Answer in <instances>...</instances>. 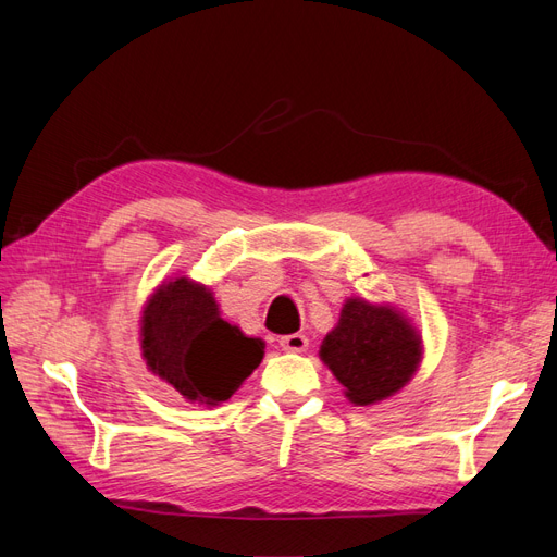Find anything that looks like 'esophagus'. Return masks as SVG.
<instances>
[{
  "label": "esophagus",
  "mask_w": 557,
  "mask_h": 557,
  "mask_svg": "<svg viewBox=\"0 0 557 557\" xmlns=\"http://www.w3.org/2000/svg\"><path fill=\"white\" fill-rule=\"evenodd\" d=\"M281 348L288 352H305L309 348V339L305 334H285L281 336Z\"/></svg>",
  "instance_id": "1"
}]
</instances>
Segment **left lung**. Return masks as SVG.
I'll use <instances>...</instances> for the list:
<instances>
[{
    "label": "left lung",
    "mask_w": 557,
    "mask_h": 557,
    "mask_svg": "<svg viewBox=\"0 0 557 557\" xmlns=\"http://www.w3.org/2000/svg\"><path fill=\"white\" fill-rule=\"evenodd\" d=\"M320 358L346 387V397L367 407L391 397L411 379L420 360V339L395 309L348 299L339 325L320 346Z\"/></svg>",
    "instance_id": "obj_1"
}]
</instances>
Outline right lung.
<instances>
[{"label": "right lung", "mask_w": 557, "mask_h": 557, "mask_svg": "<svg viewBox=\"0 0 557 557\" xmlns=\"http://www.w3.org/2000/svg\"><path fill=\"white\" fill-rule=\"evenodd\" d=\"M141 350L150 372L185 399L221 404L262 362L264 344L223 320L205 285L176 278L148 301Z\"/></svg>", "instance_id": "add662e5"}]
</instances>
